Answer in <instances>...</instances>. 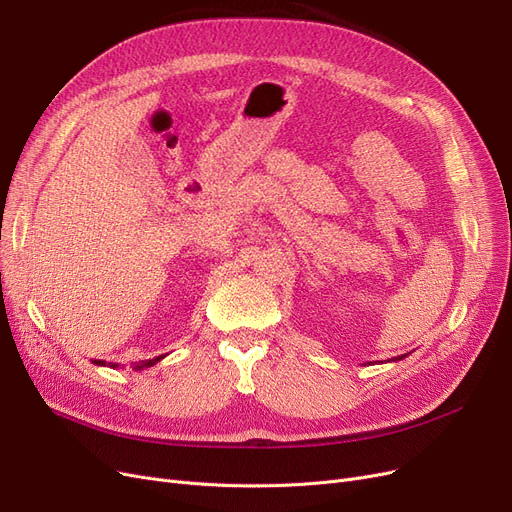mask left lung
Listing matches in <instances>:
<instances>
[{
  "label": "left lung",
  "mask_w": 512,
  "mask_h": 512,
  "mask_svg": "<svg viewBox=\"0 0 512 512\" xmlns=\"http://www.w3.org/2000/svg\"><path fill=\"white\" fill-rule=\"evenodd\" d=\"M404 358V355H399V358H393V362H397V360H402Z\"/></svg>",
  "instance_id": "left-lung-1"
}]
</instances>
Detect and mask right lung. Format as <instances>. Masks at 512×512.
I'll list each match as a JSON object with an SVG mask.
<instances>
[{
  "instance_id": "add662e5",
  "label": "right lung",
  "mask_w": 512,
  "mask_h": 512,
  "mask_svg": "<svg viewBox=\"0 0 512 512\" xmlns=\"http://www.w3.org/2000/svg\"><path fill=\"white\" fill-rule=\"evenodd\" d=\"M165 358V355H159V358H154V360H142L140 364H136V368H133V370H144V368H150V366H154V364H157V362H161ZM98 364V362H96ZM102 364V362H100ZM119 366V364H117Z\"/></svg>"
}]
</instances>
